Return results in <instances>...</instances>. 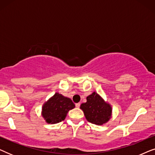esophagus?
Wrapping results in <instances>:
<instances>
[{"label": "esophagus", "mask_w": 155, "mask_h": 155, "mask_svg": "<svg viewBox=\"0 0 155 155\" xmlns=\"http://www.w3.org/2000/svg\"><path fill=\"white\" fill-rule=\"evenodd\" d=\"M75 107H76V108H80V103L75 104Z\"/></svg>", "instance_id": "esophagus-1"}]
</instances>
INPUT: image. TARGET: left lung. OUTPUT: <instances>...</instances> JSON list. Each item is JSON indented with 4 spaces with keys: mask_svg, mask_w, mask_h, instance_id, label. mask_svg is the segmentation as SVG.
<instances>
[{
    "mask_svg": "<svg viewBox=\"0 0 155 155\" xmlns=\"http://www.w3.org/2000/svg\"><path fill=\"white\" fill-rule=\"evenodd\" d=\"M80 109L83 111L86 119L93 124L102 125L111 116V106L95 92L87 97V102L82 104Z\"/></svg>",
    "mask_w": 155,
    "mask_h": 155,
    "instance_id": "obj_1",
    "label": "left lung"
}]
</instances>
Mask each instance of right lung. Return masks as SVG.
I'll use <instances>...</instances> for the list:
<instances>
[{
	"mask_svg": "<svg viewBox=\"0 0 155 155\" xmlns=\"http://www.w3.org/2000/svg\"><path fill=\"white\" fill-rule=\"evenodd\" d=\"M75 104L70 98L56 93L44 104L42 108V116L48 124H57L65 119L70 110Z\"/></svg>",
	"mask_w": 155,
	"mask_h": 155,
	"instance_id": "right-lung-1",
	"label": "right lung"
}]
</instances>
